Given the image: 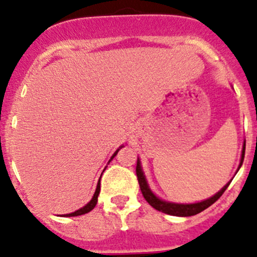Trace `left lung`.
<instances>
[{"label": "left lung", "instance_id": "1", "mask_svg": "<svg viewBox=\"0 0 257 257\" xmlns=\"http://www.w3.org/2000/svg\"><path fill=\"white\" fill-rule=\"evenodd\" d=\"M243 157H245V143H243L242 147V153H241V160H240V165H239V169L240 167L242 165L243 162ZM237 169V170H239ZM137 177H138V183L139 186H141V190L142 194H143L145 200L149 203V205H152L153 208L157 209L158 211H162L165 212L168 215H174V216H193V215L199 214V212L204 211L205 209H208L210 205L215 203L220 196L224 194V191L226 190L227 186L230 185L231 181L226 184L224 188L221 189L220 191H217L214 196L211 198L206 199V200L200 201V203H194V204H177V203H169V201H165L159 199L158 196L154 195L152 190H150L149 185L147 183V179H145V175L143 173V169H142V165H141V160L138 159L137 162Z\"/></svg>", "mask_w": 257, "mask_h": 257}]
</instances>
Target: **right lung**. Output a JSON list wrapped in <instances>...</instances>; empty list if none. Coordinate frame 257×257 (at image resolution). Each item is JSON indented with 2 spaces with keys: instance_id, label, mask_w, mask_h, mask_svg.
<instances>
[{
  "instance_id": "1",
  "label": "right lung",
  "mask_w": 257,
  "mask_h": 257,
  "mask_svg": "<svg viewBox=\"0 0 257 257\" xmlns=\"http://www.w3.org/2000/svg\"><path fill=\"white\" fill-rule=\"evenodd\" d=\"M120 148H121V147H120ZM120 148H119V149H120ZM119 149L116 150L115 153H114V154H113V157L110 158V160H112L113 158L115 157V155H116V153L119 152ZM99 191H100V179H99V181H98V184H97V189H95V193H94V195H93L92 200H90L89 203H88L87 205H85V206H83V208H80L79 210H77V211L72 212V214H67V215H64V216H79V215L87 214V212H89L90 210H93V209H94V206L97 205V201H98V195H99Z\"/></svg>"
}]
</instances>
